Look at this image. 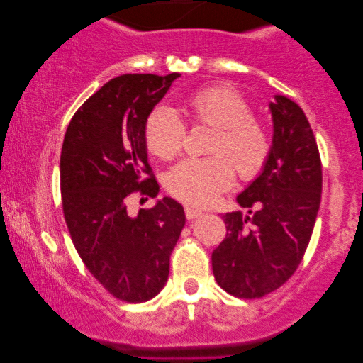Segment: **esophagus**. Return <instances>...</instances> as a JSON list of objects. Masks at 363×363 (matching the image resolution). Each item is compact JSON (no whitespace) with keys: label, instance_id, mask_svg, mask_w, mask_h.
<instances>
[{"label":"esophagus","instance_id":"esophagus-1","mask_svg":"<svg viewBox=\"0 0 363 363\" xmlns=\"http://www.w3.org/2000/svg\"><path fill=\"white\" fill-rule=\"evenodd\" d=\"M185 215L188 220H195V218H200L203 215L201 210H198V208H193V206H186L185 208Z\"/></svg>","mask_w":363,"mask_h":363}]
</instances>
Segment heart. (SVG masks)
I'll return each mask as SVG.
<instances>
[{
	"instance_id": "heart-1",
	"label": "heart",
	"mask_w": 363,
	"mask_h": 363,
	"mask_svg": "<svg viewBox=\"0 0 363 363\" xmlns=\"http://www.w3.org/2000/svg\"><path fill=\"white\" fill-rule=\"evenodd\" d=\"M193 125L215 128L206 158H186L165 178L167 190L180 201L208 205L235 180H252L262 172L271 155V135L252 117L250 102L228 86H210L190 94L182 102ZM186 127L170 107L158 106L145 123L147 148L153 155L170 160L182 152Z\"/></svg>"
}]
</instances>
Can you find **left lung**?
Here are the masks:
<instances>
[{
  "label": "left lung",
  "instance_id": "left-lung-1",
  "mask_svg": "<svg viewBox=\"0 0 363 363\" xmlns=\"http://www.w3.org/2000/svg\"><path fill=\"white\" fill-rule=\"evenodd\" d=\"M274 99L269 160L236 198L247 215L223 216L226 238L211 255L216 282L241 299L269 294L294 274L320 205L322 165L309 121L291 99Z\"/></svg>",
  "mask_w": 363,
  "mask_h": 363
}]
</instances>
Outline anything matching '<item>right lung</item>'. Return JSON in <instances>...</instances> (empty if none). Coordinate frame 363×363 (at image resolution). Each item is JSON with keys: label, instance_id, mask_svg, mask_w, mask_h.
<instances>
[{"label": "right lung", "instance_id": "obj_1", "mask_svg": "<svg viewBox=\"0 0 363 363\" xmlns=\"http://www.w3.org/2000/svg\"><path fill=\"white\" fill-rule=\"evenodd\" d=\"M180 74H123L99 89L69 122L61 152L67 230L91 274L117 299L145 302L163 289L185 226L180 203L165 196L133 218V193L157 196L145 123Z\"/></svg>", "mask_w": 363, "mask_h": 363}]
</instances>
